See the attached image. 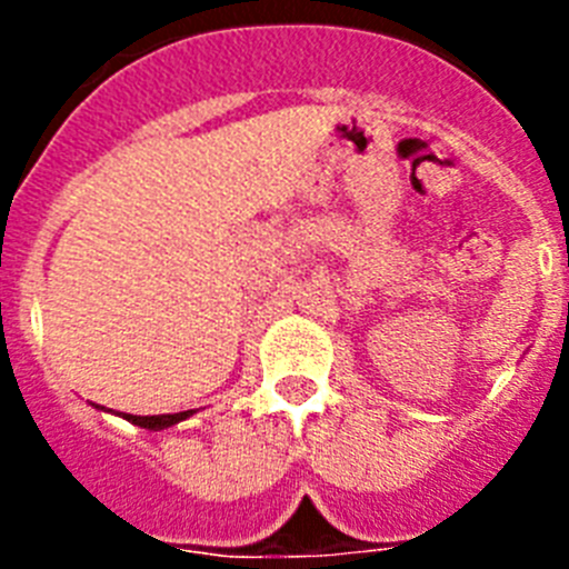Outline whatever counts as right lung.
<instances>
[{
	"instance_id": "add662e5",
	"label": "right lung",
	"mask_w": 569,
	"mask_h": 569,
	"mask_svg": "<svg viewBox=\"0 0 569 569\" xmlns=\"http://www.w3.org/2000/svg\"><path fill=\"white\" fill-rule=\"evenodd\" d=\"M193 416V410H184V413H164V416H130L124 413V419L133 421V425L144 427V430H164L170 425H179L182 419Z\"/></svg>"
}]
</instances>
